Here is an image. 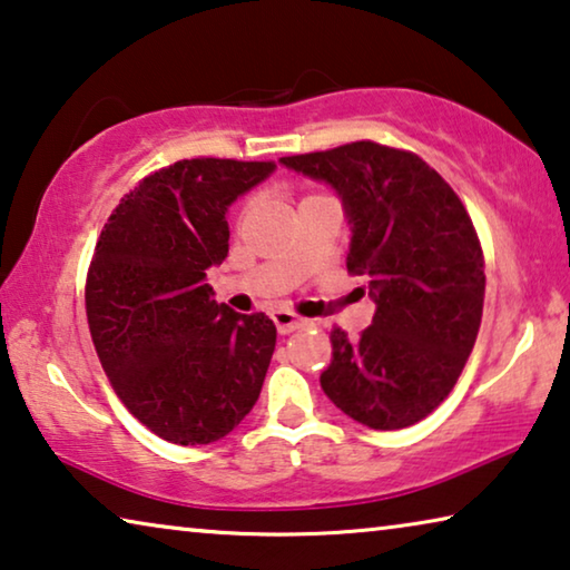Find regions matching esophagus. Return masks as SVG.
I'll return each instance as SVG.
<instances>
[{
    "label": "esophagus",
    "instance_id": "obj_1",
    "mask_svg": "<svg viewBox=\"0 0 570 570\" xmlns=\"http://www.w3.org/2000/svg\"><path fill=\"white\" fill-rule=\"evenodd\" d=\"M273 321H275V326H277V331L283 336L285 334H293V331L305 326V321L297 318V315L291 313V311H273Z\"/></svg>",
    "mask_w": 570,
    "mask_h": 570
}]
</instances>
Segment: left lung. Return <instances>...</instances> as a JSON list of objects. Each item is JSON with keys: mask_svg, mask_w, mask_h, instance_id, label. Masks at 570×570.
Instances as JSON below:
<instances>
[{"mask_svg": "<svg viewBox=\"0 0 570 570\" xmlns=\"http://www.w3.org/2000/svg\"><path fill=\"white\" fill-rule=\"evenodd\" d=\"M279 165L334 188L352 229L346 267L376 305L358 341L331 334L323 392L374 431L417 423L449 397L479 334L487 277L466 208L417 155L376 142Z\"/></svg>", "mask_w": 570, "mask_h": 570, "instance_id": "obj_1", "label": "left lung"}]
</instances>
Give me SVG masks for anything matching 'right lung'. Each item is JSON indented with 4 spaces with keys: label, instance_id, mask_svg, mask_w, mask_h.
<instances>
[{
    "label": "right lung",
    "instance_id": "right-lung-1",
    "mask_svg": "<svg viewBox=\"0 0 570 570\" xmlns=\"http://www.w3.org/2000/svg\"><path fill=\"white\" fill-rule=\"evenodd\" d=\"M275 163L198 157L145 178L114 208L86 279V315L114 392L178 445L232 433L259 397L277 328L214 301L206 269L229 255V206Z\"/></svg>",
    "mask_w": 570,
    "mask_h": 570
}]
</instances>
